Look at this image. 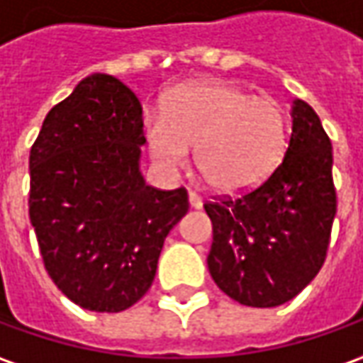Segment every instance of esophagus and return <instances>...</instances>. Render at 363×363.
<instances>
[{"label":"esophagus","mask_w":363,"mask_h":363,"mask_svg":"<svg viewBox=\"0 0 363 363\" xmlns=\"http://www.w3.org/2000/svg\"><path fill=\"white\" fill-rule=\"evenodd\" d=\"M189 203H191L193 208H201V206H203V196H199V194L191 191V193H189Z\"/></svg>","instance_id":"1"}]
</instances>
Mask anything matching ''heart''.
<instances>
[{"mask_svg":"<svg viewBox=\"0 0 363 363\" xmlns=\"http://www.w3.org/2000/svg\"><path fill=\"white\" fill-rule=\"evenodd\" d=\"M144 138L164 172L194 164L206 184L225 194L255 189L279 167L287 150L283 108L265 96L219 80H196L172 88L164 108L148 110Z\"/></svg>","mask_w":363,"mask_h":363,"instance_id":"b5f03b06","label":"heart"}]
</instances>
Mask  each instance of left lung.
I'll return each mask as SVG.
<instances>
[{"label":"left lung","instance_id":"8db88e82","mask_svg":"<svg viewBox=\"0 0 363 363\" xmlns=\"http://www.w3.org/2000/svg\"><path fill=\"white\" fill-rule=\"evenodd\" d=\"M291 138L267 181L237 199L206 203L213 223L208 273L249 307L294 299L319 273L335 217L333 155L315 110L295 98Z\"/></svg>","mask_w":363,"mask_h":363}]
</instances>
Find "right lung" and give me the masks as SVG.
<instances>
[{"mask_svg":"<svg viewBox=\"0 0 363 363\" xmlns=\"http://www.w3.org/2000/svg\"><path fill=\"white\" fill-rule=\"evenodd\" d=\"M143 106L128 86L92 74L45 116L30 152V220L45 271L76 306L118 313L157 275L184 189L158 191L140 172Z\"/></svg>","mask_w":363,"mask_h":363,"instance_id":"add662e5","label":"right lung"}]
</instances>
